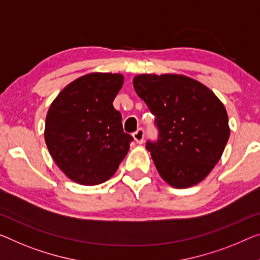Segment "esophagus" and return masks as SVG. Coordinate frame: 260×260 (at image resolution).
Returning <instances> with one entry per match:
<instances>
[{
  "mask_svg": "<svg viewBox=\"0 0 260 260\" xmlns=\"http://www.w3.org/2000/svg\"><path fill=\"white\" fill-rule=\"evenodd\" d=\"M133 136H134V139H135L136 142L139 143V144H142L143 141H144V130L143 129H138L137 131H136V133L133 134Z\"/></svg>",
  "mask_w": 260,
  "mask_h": 260,
  "instance_id": "1",
  "label": "esophagus"
}]
</instances>
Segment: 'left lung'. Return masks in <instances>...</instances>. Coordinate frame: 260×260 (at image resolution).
<instances>
[{
  "label": "left lung",
  "instance_id": "obj_1",
  "mask_svg": "<svg viewBox=\"0 0 260 260\" xmlns=\"http://www.w3.org/2000/svg\"><path fill=\"white\" fill-rule=\"evenodd\" d=\"M134 87L155 116L159 139L146 150L160 177L188 188L208 175L230 136L225 107L203 83L182 74H139Z\"/></svg>",
  "mask_w": 260,
  "mask_h": 260
}]
</instances>
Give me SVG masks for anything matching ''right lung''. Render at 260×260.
<instances>
[{"label":"right lung","mask_w":260,"mask_h":260,"mask_svg":"<svg viewBox=\"0 0 260 260\" xmlns=\"http://www.w3.org/2000/svg\"><path fill=\"white\" fill-rule=\"evenodd\" d=\"M124 77L89 73L67 85L51 103L44 137L52 159L80 185H100L113 177L133 136L113 106Z\"/></svg>","instance_id":"add662e5"}]
</instances>
